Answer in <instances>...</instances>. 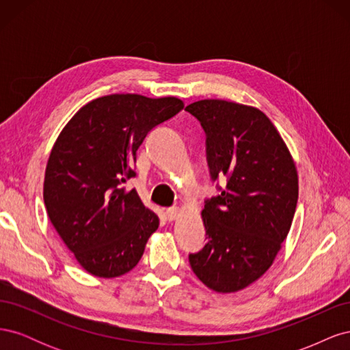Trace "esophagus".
<instances>
[{
    "instance_id": "esophagus-1",
    "label": "esophagus",
    "mask_w": 350,
    "mask_h": 350,
    "mask_svg": "<svg viewBox=\"0 0 350 350\" xmlns=\"http://www.w3.org/2000/svg\"><path fill=\"white\" fill-rule=\"evenodd\" d=\"M165 216H166V219H167L169 221L175 220V219L179 216V208H176V207H171V208H167V210L165 211Z\"/></svg>"
}]
</instances>
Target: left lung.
Wrapping results in <instances>:
<instances>
[{
    "instance_id": "1",
    "label": "left lung",
    "mask_w": 350,
    "mask_h": 350,
    "mask_svg": "<svg viewBox=\"0 0 350 350\" xmlns=\"http://www.w3.org/2000/svg\"><path fill=\"white\" fill-rule=\"evenodd\" d=\"M185 111L206 131L211 179L226 176L224 191L201 211L207 243L189 254V264L208 289L234 293L258 280L282 250L298 203V171L260 109L204 99Z\"/></svg>"
}]
</instances>
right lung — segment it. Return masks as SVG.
<instances>
[{"mask_svg": "<svg viewBox=\"0 0 350 350\" xmlns=\"http://www.w3.org/2000/svg\"><path fill=\"white\" fill-rule=\"evenodd\" d=\"M184 108L178 98L108 94L81 107L52 147L44 181L46 213L80 266L112 279L139 264L159 228L135 189L137 150L147 133Z\"/></svg>", "mask_w": 350, "mask_h": 350, "instance_id": "right-lung-1", "label": "right lung"}]
</instances>
